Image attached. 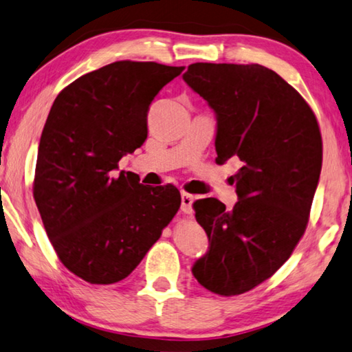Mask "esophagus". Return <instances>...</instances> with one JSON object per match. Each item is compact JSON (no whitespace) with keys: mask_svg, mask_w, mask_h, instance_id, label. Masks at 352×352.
Instances as JSON below:
<instances>
[{"mask_svg":"<svg viewBox=\"0 0 352 352\" xmlns=\"http://www.w3.org/2000/svg\"><path fill=\"white\" fill-rule=\"evenodd\" d=\"M196 200V196L188 192H182V211L186 214L192 213V202Z\"/></svg>","mask_w":352,"mask_h":352,"instance_id":"34e87169","label":"esophagus"}]
</instances>
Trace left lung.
<instances>
[{
  "mask_svg": "<svg viewBox=\"0 0 352 352\" xmlns=\"http://www.w3.org/2000/svg\"><path fill=\"white\" fill-rule=\"evenodd\" d=\"M183 80L216 114V163L243 161L232 210L214 197L192 205L210 241L192 274L235 296L274 274L304 235L322 164L320 126L296 89L263 65L196 63Z\"/></svg>",
  "mask_w": 352,
  "mask_h": 352,
  "instance_id": "obj_1",
  "label": "left lung"
}]
</instances>
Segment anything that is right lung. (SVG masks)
<instances>
[{
    "label": "right lung",
    "instance_id": "add662e5",
    "mask_svg": "<svg viewBox=\"0 0 352 352\" xmlns=\"http://www.w3.org/2000/svg\"><path fill=\"white\" fill-rule=\"evenodd\" d=\"M185 67L117 60L59 92L38 144L34 200L63 265L96 285L128 277L180 208L174 185L119 175L147 139L152 100Z\"/></svg>",
    "mask_w": 352,
    "mask_h": 352
}]
</instances>
